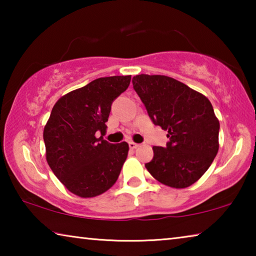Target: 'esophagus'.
I'll use <instances>...</instances> for the list:
<instances>
[{
  "label": "esophagus",
  "mask_w": 256,
  "mask_h": 256,
  "mask_svg": "<svg viewBox=\"0 0 256 256\" xmlns=\"http://www.w3.org/2000/svg\"><path fill=\"white\" fill-rule=\"evenodd\" d=\"M128 146H130V148H131V149H136L138 146V144H136V142H133V141L128 142Z\"/></svg>",
  "instance_id": "esophagus-1"
}]
</instances>
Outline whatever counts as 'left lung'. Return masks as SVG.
<instances>
[{"instance_id": "left-lung-1", "label": "left lung", "mask_w": 256, "mask_h": 256, "mask_svg": "<svg viewBox=\"0 0 256 256\" xmlns=\"http://www.w3.org/2000/svg\"><path fill=\"white\" fill-rule=\"evenodd\" d=\"M133 88L156 125L167 131L166 148L154 146L146 164L154 178L174 188L196 183L219 150V120L204 94L167 76H133Z\"/></svg>"}]
</instances>
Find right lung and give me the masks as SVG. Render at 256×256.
Returning <instances> with one entry per match:
<instances>
[{
	"label": "right lung",
	"mask_w": 256,
	"mask_h": 256,
	"mask_svg": "<svg viewBox=\"0 0 256 256\" xmlns=\"http://www.w3.org/2000/svg\"><path fill=\"white\" fill-rule=\"evenodd\" d=\"M131 76L99 78L60 97L44 128L46 160L71 193L94 198L118 180L128 144H112L102 136L112 100L128 89Z\"/></svg>",
	"instance_id": "1"
}]
</instances>
